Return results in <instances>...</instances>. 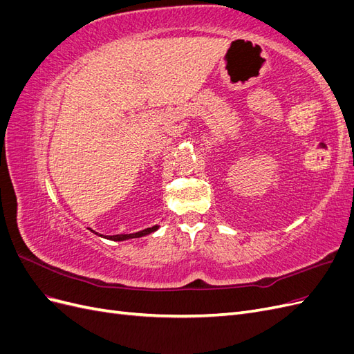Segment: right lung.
Here are the masks:
<instances>
[{
  "label": "right lung",
  "mask_w": 354,
  "mask_h": 354,
  "mask_svg": "<svg viewBox=\"0 0 354 354\" xmlns=\"http://www.w3.org/2000/svg\"><path fill=\"white\" fill-rule=\"evenodd\" d=\"M159 229V226H153V227H147L145 230H140V232H136V233H128V234H113V236H103V234H99L97 232L91 230L93 233L99 234V236L102 238H106V239H111V241H127V239H133V238H142V236H146V234L152 233V232H156Z\"/></svg>",
  "instance_id": "obj_1"
}]
</instances>
